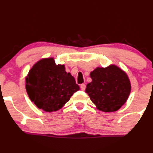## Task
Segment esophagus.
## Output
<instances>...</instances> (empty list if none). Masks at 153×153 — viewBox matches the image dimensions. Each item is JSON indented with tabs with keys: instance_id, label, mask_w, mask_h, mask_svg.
I'll list each match as a JSON object with an SVG mask.
<instances>
[{
	"instance_id": "obj_1",
	"label": "esophagus",
	"mask_w": 153,
	"mask_h": 153,
	"mask_svg": "<svg viewBox=\"0 0 153 153\" xmlns=\"http://www.w3.org/2000/svg\"><path fill=\"white\" fill-rule=\"evenodd\" d=\"M85 84H81V85H80V88H81V90L82 91H85Z\"/></svg>"
}]
</instances>
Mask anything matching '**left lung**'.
Masks as SVG:
<instances>
[{
  "label": "left lung",
  "instance_id": "1",
  "mask_svg": "<svg viewBox=\"0 0 153 153\" xmlns=\"http://www.w3.org/2000/svg\"><path fill=\"white\" fill-rule=\"evenodd\" d=\"M92 82L86 86L85 93L98 110L114 112L126 103L131 85L128 75L115 65L97 68L91 73Z\"/></svg>",
  "mask_w": 153,
  "mask_h": 153
}]
</instances>
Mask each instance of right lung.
I'll list each match as a JSON object with an SVG mask.
<instances>
[{
	"instance_id": "obj_1",
	"label": "right lung",
	"mask_w": 153,
	"mask_h": 153,
	"mask_svg": "<svg viewBox=\"0 0 153 153\" xmlns=\"http://www.w3.org/2000/svg\"><path fill=\"white\" fill-rule=\"evenodd\" d=\"M25 88L30 100L46 112L57 111L80 90L65 65H56L53 58L40 60L25 78Z\"/></svg>"
}]
</instances>
